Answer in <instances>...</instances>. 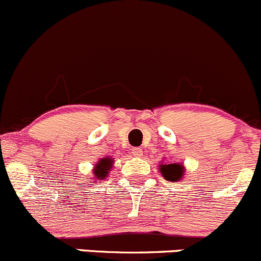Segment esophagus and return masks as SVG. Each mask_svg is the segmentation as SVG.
Returning <instances> with one entry per match:
<instances>
[{
    "instance_id": "obj_1",
    "label": "esophagus",
    "mask_w": 261,
    "mask_h": 261,
    "mask_svg": "<svg viewBox=\"0 0 261 261\" xmlns=\"http://www.w3.org/2000/svg\"><path fill=\"white\" fill-rule=\"evenodd\" d=\"M132 154H133L134 157H141L142 154H143V149L139 148V147H136V148L132 149Z\"/></svg>"
}]
</instances>
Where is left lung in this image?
<instances>
[{
    "label": "left lung",
    "mask_w": 261,
    "mask_h": 261,
    "mask_svg": "<svg viewBox=\"0 0 261 261\" xmlns=\"http://www.w3.org/2000/svg\"><path fill=\"white\" fill-rule=\"evenodd\" d=\"M160 172L167 181L177 182L182 180L185 172V166L182 164H160Z\"/></svg>",
    "instance_id": "obj_1"
}]
</instances>
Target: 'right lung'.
<instances>
[{
  "mask_svg": "<svg viewBox=\"0 0 261 261\" xmlns=\"http://www.w3.org/2000/svg\"><path fill=\"white\" fill-rule=\"evenodd\" d=\"M114 165V159L113 157H102L97 161L92 169V174H94V180L92 181H97V180L107 179L109 172L112 171V167Z\"/></svg>",
  "mask_w": 261,
  "mask_h": 261,
  "instance_id": "right-lung-1",
  "label": "right lung"
}]
</instances>
